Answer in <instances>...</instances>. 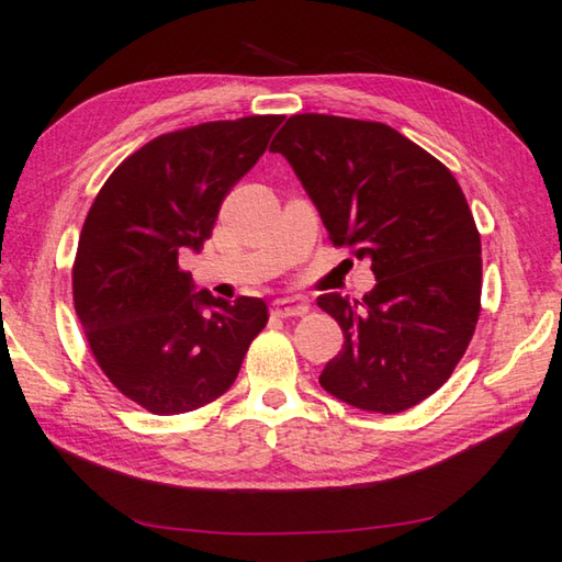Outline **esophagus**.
<instances>
[{
    "mask_svg": "<svg viewBox=\"0 0 562 562\" xmlns=\"http://www.w3.org/2000/svg\"><path fill=\"white\" fill-rule=\"evenodd\" d=\"M310 312V304H306L302 296H284V300H274L272 302V314L274 316H304Z\"/></svg>",
    "mask_w": 562,
    "mask_h": 562,
    "instance_id": "1",
    "label": "esophagus"
}]
</instances>
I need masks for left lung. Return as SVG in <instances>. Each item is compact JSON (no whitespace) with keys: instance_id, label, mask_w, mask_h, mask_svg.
<instances>
[{"instance_id":"obj_1","label":"left lung","mask_w":562,"mask_h":562,"mask_svg":"<svg viewBox=\"0 0 562 562\" xmlns=\"http://www.w3.org/2000/svg\"><path fill=\"white\" fill-rule=\"evenodd\" d=\"M270 150L292 165L334 246L370 260L378 280L362 302L316 300L344 331L322 387L362 412L424 402L456 370L480 316L482 246L460 184L380 121L294 114Z\"/></svg>"}]
</instances>
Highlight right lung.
Masks as SVG:
<instances>
[{
  "label": "right lung",
  "mask_w": 562,
  "mask_h": 562,
  "mask_svg": "<svg viewBox=\"0 0 562 562\" xmlns=\"http://www.w3.org/2000/svg\"><path fill=\"white\" fill-rule=\"evenodd\" d=\"M284 116L209 121L153 138L109 175L72 266L75 312L114 387L160 416L194 412L234 384L268 324L258 296L194 290L184 250L212 236L224 196Z\"/></svg>",
  "instance_id": "obj_1"
}]
</instances>
